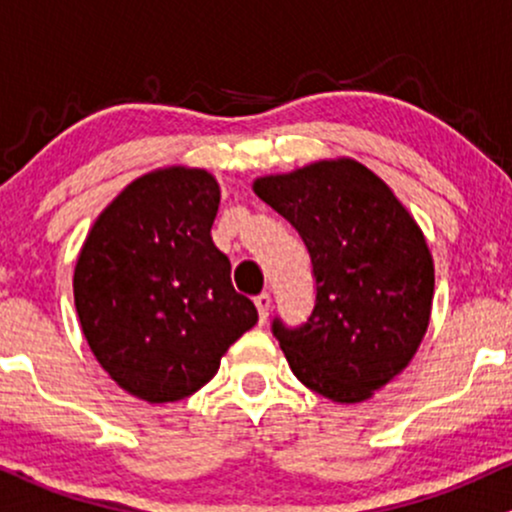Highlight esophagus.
I'll return each instance as SVG.
<instances>
[{
  "label": "esophagus",
  "instance_id": "esophagus-1",
  "mask_svg": "<svg viewBox=\"0 0 512 512\" xmlns=\"http://www.w3.org/2000/svg\"><path fill=\"white\" fill-rule=\"evenodd\" d=\"M255 305L257 313H260V322L264 325L269 317V308H272V296H269V293H260V296H255Z\"/></svg>",
  "mask_w": 512,
  "mask_h": 512
}]
</instances>
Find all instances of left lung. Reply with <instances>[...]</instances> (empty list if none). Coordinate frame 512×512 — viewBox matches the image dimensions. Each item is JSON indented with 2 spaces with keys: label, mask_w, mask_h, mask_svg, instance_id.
Listing matches in <instances>:
<instances>
[{
  "label": "left lung",
  "mask_w": 512,
  "mask_h": 512,
  "mask_svg": "<svg viewBox=\"0 0 512 512\" xmlns=\"http://www.w3.org/2000/svg\"><path fill=\"white\" fill-rule=\"evenodd\" d=\"M252 190L291 221L313 260V315L296 330L272 325L293 375L332 402H366L409 366L431 322L436 272L424 231L349 156L262 175Z\"/></svg>",
  "instance_id": "1"
}]
</instances>
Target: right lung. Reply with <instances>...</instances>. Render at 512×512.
Listing matches in <instances>:
<instances>
[{
	"instance_id": "add662e5",
	"label": "right lung",
	"mask_w": 512,
	"mask_h": 512,
	"mask_svg": "<svg viewBox=\"0 0 512 512\" xmlns=\"http://www.w3.org/2000/svg\"><path fill=\"white\" fill-rule=\"evenodd\" d=\"M221 190L204 168L132 180L93 221L74 267V305L93 356L151 404L195 395L257 325L211 240Z\"/></svg>"
}]
</instances>
